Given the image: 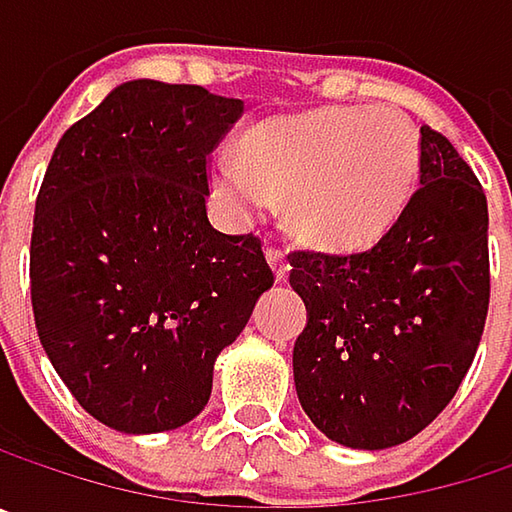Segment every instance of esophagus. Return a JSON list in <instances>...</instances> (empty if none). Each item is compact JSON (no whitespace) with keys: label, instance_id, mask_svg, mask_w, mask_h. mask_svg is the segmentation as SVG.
Returning <instances> with one entry per match:
<instances>
[{"label":"esophagus","instance_id":"34e87169","mask_svg":"<svg viewBox=\"0 0 512 512\" xmlns=\"http://www.w3.org/2000/svg\"><path fill=\"white\" fill-rule=\"evenodd\" d=\"M266 257H269V263H272L275 278H278V281H284V278L290 275V260H287V255H284V249L269 246V249H266Z\"/></svg>","mask_w":512,"mask_h":512}]
</instances>
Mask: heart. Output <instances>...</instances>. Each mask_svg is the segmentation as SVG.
I'll return each instance as SVG.
<instances>
[{
    "label": "heart",
    "mask_w": 512,
    "mask_h": 512,
    "mask_svg": "<svg viewBox=\"0 0 512 512\" xmlns=\"http://www.w3.org/2000/svg\"><path fill=\"white\" fill-rule=\"evenodd\" d=\"M418 171L421 136L406 115L332 106L252 127L240 142V162L219 159L210 180L237 216L287 201L299 240L361 249L397 222Z\"/></svg>",
    "instance_id": "b5f03b06"
}]
</instances>
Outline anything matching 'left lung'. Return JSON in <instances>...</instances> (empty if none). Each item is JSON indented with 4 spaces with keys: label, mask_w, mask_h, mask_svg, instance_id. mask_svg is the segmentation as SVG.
Wrapping results in <instances>:
<instances>
[{
    "label": "left lung",
    "mask_w": 512,
    "mask_h": 512,
    "mask_svg": "<svg viewBox=\"0 0 512 512\" xmlns=\"http://www.w3.org/2000/svg\"><path fill=\"white\" fill-rule=\"evenodd\" d=\"M421 186L364 252H290L308 326L293 347L308 418L347 448L409 442L454 400L489 311V210L457 148L421 127Z\"/></svg>",
    "instance_id": "left-lung-1"
}]
</instances>
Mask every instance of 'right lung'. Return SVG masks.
<instances>
[{
	"label": "right lung",
	"instance_id": "obj_1",
	"mask_svg": "<svg viewBox=\"0 0 512 512\" xmlns=\"http://www.w3.org/2000/svg\"><path fill=\"white\" fill-rule=\"evenodd\" d=\"M243 100L136 79L52 151L29 252L32 311L79 406L162 433L210 400L213 361L272 287L260 237L207 219L210 154Z\"/></svg>",
	"mask_w": 512,
	"mask_h": 512
}]
</instances>
